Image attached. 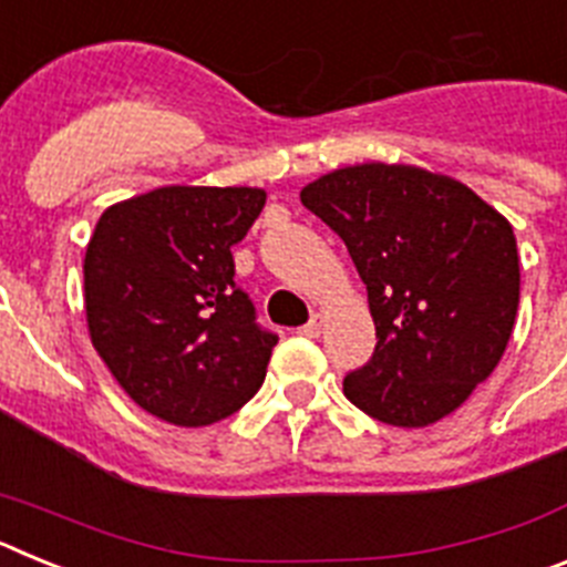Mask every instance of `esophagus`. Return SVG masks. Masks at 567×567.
Masks as SVG:
<instances>
[{
	"instance_id": "esophagus-1",
	"label": "esophagus",
	"mask_w": 567,
	"mask_h": 567,
	"mask_svg": "<svg viewBox=\"0 0 567 567\" xmlns=\"http://www.w3.org/2000/svg\"><path fill=\"white\" fill-rule=\"evenodd\" d=\"M320 329H323V315H312V318H309V323H303V327H300V334H307V338H318Z\"/></svg>"
}]
</instances>
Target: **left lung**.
I'll use <instances>...</instances> for the list:
<instances>
[{
	"label": "left lung",
	"mask_w": 567,
	"mask_h": 567,
	"mask_svg": "<svg viewBox=\"0 0 567 567\" xmlns=\"http://www.w3.org/2000/svg\"><path fill=\"white\" fill-rule=\"evenodd\" d=\"M300 202L343 238L369 292L378 346L346 374V398L400 429L460 409L497 369L517 318L511 224L465 184L409 164L334 169Z\"/></svg>",
	"instance_id": "left-lung-1"
}]
</instances>
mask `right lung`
Returning <instances> with one entry per match:
<instances>
[{"label": "right lung", "instance_id": "1", "mask_svg": "<svg viewBox=\"0 0 567 567\" xmlns=\"http://www.w3.org/2000/svg\"><path fill=\"white\" fill-rule=\"evenodd\" d=\"M258 187H158L102 213L84 252L90 340L124 392L173 425L218 423L267 378L278 334L235 284Z\"/></svg>", "mask_w": 567, "mask_h": 567}]
</instances>
